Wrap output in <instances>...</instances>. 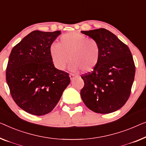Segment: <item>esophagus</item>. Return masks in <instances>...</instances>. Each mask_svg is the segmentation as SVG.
Here are the masks:
<instances>
[{
  "mask_svg": "<svg viewBox=\"0 0 146 146\" xmlns=\"http://www.w3.org/2000/svg\"><path fill=\"white\" fill-rule=\"evenodd\" d=\"M69 77H70L71 80H73L75 78V75L73 73H70V74H69Z\"/></svg>",
  "mask_w": 146,
  "mask_h": 146,
  "instance_id": "34e87169",
  "label": "esophagus"
}]
</instances>
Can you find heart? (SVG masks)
<instances>
[{
    "label": "heart",
    "mask_w": 146,
    "mask_h": 146,
    "mask_svg": "<svg viewBox=\"0 0 146 146\" xmlns=\"http://www.w3.org/2000/svg\"><path fill=\"white\" fill-rule=\"evenodd\" d=\"M49 54L52 64L58 70H64L70 60L69 69L71 71L80 69L84 73H89L98 64L101 48L96 39L71 32L62 35L58 44H50Z\"/></svg>",
    "instance_id": "heart-1"
}]
</instances>
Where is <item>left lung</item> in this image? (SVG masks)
<instances>
[{
    "label": "left lung",
    "mask_w": 146,
    "mask_h": 146,
    "mask_svg": "<svg viewBox=\"0 0 146 146\" xmlns=\"http://www.w3.org/2000/svg\"><path fill=\"white\" fill-rule=\"evenodd\" d=\"M81 33L98 41L101 54L94 70L80 75L84 82L80 96L92 111L114 112L125 105L131 93L136 71L131 52L127 44L104 28Z\"/></svg>",
    "instance_id": "left-lung-1"
}]
</instances>
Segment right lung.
<instances>
[{
  "label": "right lung",
  "mask_w": 146,
  "mask_h": 146,
  "mask_svg": "<svg viewBox=\"0 0 146 146\" xmlns=\"http://www.w3.org/2000/svg\"><path fill=\"white\" fill-rule=\"evenodd\" d=\"M60 31H33L13 48L6 71L14 101L30 114L51 112L70 83L69 73L52 64L49 46Z\"/></svg>",
  "instance_id": "1"
}]
</instances>
